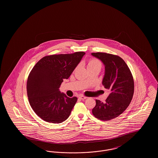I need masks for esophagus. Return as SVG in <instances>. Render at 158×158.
I'll use <instances>...</instances> for the list:
<instances>
[{"label":"esophagus","mask_w":158,"mask_h":158,"mask_svg":"<svg viewBox=\"0 0 158 158\" xmlns=\"http://www.w3.org/2000/svg\"><path fill=\"white\" fill-rule=\"evenodd\" d=\"M79 98H80L81 99H85L87 98V97H84V96H82V95H79Z\"/></svg>","instance_id":"1"}]
</instances>
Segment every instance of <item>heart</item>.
Returning a JSON list of instances; mask_svg holds the SVG:
<instances>
[{
    "instance_id": "obj_1",
    "label": "heart",
    "mask_w": 158,
    "mask_h": 158,
    "mask_svg": "<svg viewBox=\"0 0 158 158\" xmlns=\"http://www.w3.org/2000/svg\"><path fill=\"white\" fill-rule=\"evenodd\" d=\"M97 66L101 67V63L98 59H91L89 60V61L88 63V65H87L88 69L94 68V67H97Z\"/></svg>"
}]
</instances>
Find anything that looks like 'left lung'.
<instances>
[{
  "label": "left lung",
  "mask_w": 158,
  "mask_h": 158,
  "mask_svg": "<svg viewBox=\"0 0 158 158\" xmlns=\"http://www.w3.org/2000/svg\"><path fill=\"white\" fill-rule=\"evenodd\" d=\"M105 66L102 85L110 94L105 102L96 99L93 115L99 120L108 121L123 113L131 101L134 80L130 69L120 57L106 53H92Z\"/></svg>",
  "instance_id": "left-lung-1"
}]
</instances>
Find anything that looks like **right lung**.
Here are the masks:
<instances>
[{"instance_id":"1","label":"right lung","mask_w":158,"mask_h":158,"mask_svg":"<svg viewBox=\"0 0 158 158\" xmlns=\"http://www.w3.org/2000/svg\"><path fill=\"white\" fill-rule=\"evenodd\" d=\"M85 54L79 52L47 56L31 70L27 80V95L31 108L42 120L58 124L69 117L77 99L61 93L59 88Z\"/></svg>"}]
</instances>
